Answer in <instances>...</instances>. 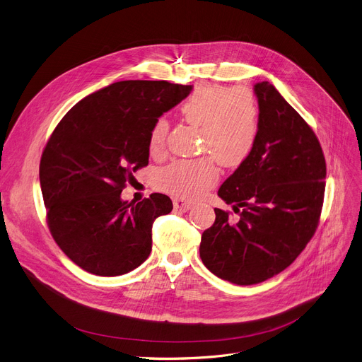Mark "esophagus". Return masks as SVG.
<instances>
[{
  "label": "esophagus",
  "mask_w": 362,
  "mask_h": 362,
  "mask_svg": "<svg viewBox=\"0 0 362 362\" xmlns=\"http://www.w3.org/2000/svg\"><path fill=\"white\" fill-rule=\"evenodd\" d=\"M174 207L177 210H181V211H187L191 209V203L189 202H185L182 199H174Z\"/></svg>",
  "instance_id": "1"
}]
</instances>
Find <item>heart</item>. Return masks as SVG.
<instances>
[{
    "mask_svg": "<svg viewBox=\"0 0 362 362\" xmlns=\"http://www.w3.org/2000/svg\"><path fill=\"white\" fill-rule=\"evenodd\" d=\"M184 118L202 129L203 151L210 152L226 168L241 165L251 153L259 136V106L247 88H228L203 83L181 106ZM169 124L165 117L155 121L148 136V151L160 155L166 144ZM219 180V169L211 159L177 160L160 169L158 188L173 196L197 199Z\"/></svg>",
    "mask_w": 362,
    "mask_h": 362,
    "instance_id": "obj_1",
    "label": "heart"
}]
</instances>
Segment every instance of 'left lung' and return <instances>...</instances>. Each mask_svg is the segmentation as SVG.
I'll use <instances>...</instances> for the list:
<instances>
[{
	"label": "left lung",
	"mask_w": 362,
	"mask_h": 362,
	"mask_svg": "<svg viewBox=\"0 0 362 362\" xmlns=\"http://www.w3.org/2000/svg\"><path fill=\"white\" fill-rule=\"evenodd\" d=\"M254 93L256 144L218 191L240 221L215 209L200 243L203 264L237 285L264 282L300 256L318 225L326 187V160L311 127L269 81L254 84Z\"/></svg>",
	"instance_id": "obj_1"
}]
</instances>
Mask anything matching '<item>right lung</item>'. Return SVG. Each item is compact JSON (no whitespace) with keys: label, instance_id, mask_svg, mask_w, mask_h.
<instances>
[{"label":"right lung","instance_id":"right-lung-1","mask_svg":"<svg viewBox=\"0 0 362 362\" xmlns=\"http://www.w3.org/2000/svg\"><path fill=\"white\" fill-rule=\"evenodd\" d=\"M193 86L165 80H124L77 102L51 134L39 165L47 222L58 247L78 267L119 276L152 251V225L173 210L168 196L139 203L121 191L148 163L155 121Z\"/></svg>","mask_w":362,"mask_h":362}]
</instances>
